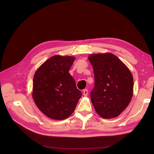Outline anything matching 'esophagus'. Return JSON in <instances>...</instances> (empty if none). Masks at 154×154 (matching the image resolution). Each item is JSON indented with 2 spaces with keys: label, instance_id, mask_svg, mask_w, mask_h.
I'll return each mask as SVG.
<instances>
[{
  "label": "esophagus",
  "instance_id": "1",
  "mask_svg": "<svg viewBox=\"0 0 154 154\" xmlns=\"http://www.w3.org/2000/svg\"><path fill=\"white\" fill-rule=\"evenodd\" d=\"M83 95H84L85 96H87L88 95V90L87 89H84L83 91Z\"/></svg>",
  "mask_w": 154,
  "mask_h": 154
}]
</instances>
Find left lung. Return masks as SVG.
<instances>
[{
    "instance_id": "obj_1",
    "label": "left lung",
    "mask_w": 154,
    "mask_h": 154,
    "mask_svg": "<svg viewBox=\"0 0 154 154\" xmlns=\"http://www.w3.org/2000/svg\"><path fill=\"white\" fill-rule=\"evenodd\" d=\"M94 74L92 103L105 119L118 116L127 108L133 96L134 80L128 68L116 57L107 53L88 57Z\"/></svg>"
}]
</instances>
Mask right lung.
Returning a JSON list of instances; mask_svg holds the SVG:
<instances>
[{
  "instance_id": "1",
  "label": "right lung",
  "mask_w": 154,
  "mask_h": 154,
  "mask_svg": "<svg viewBox=\"0 0 154 154\" xmlns=\"http://www.w3.org/2000/svg\"><path fill=\"white\" fill-rule=\"evenodd\" d=\"M75 58L55 55L36 70L32 83V98L48 118L62 120L75 109L82 96L69 71Z\"/></svg>"
}]
</instances>
